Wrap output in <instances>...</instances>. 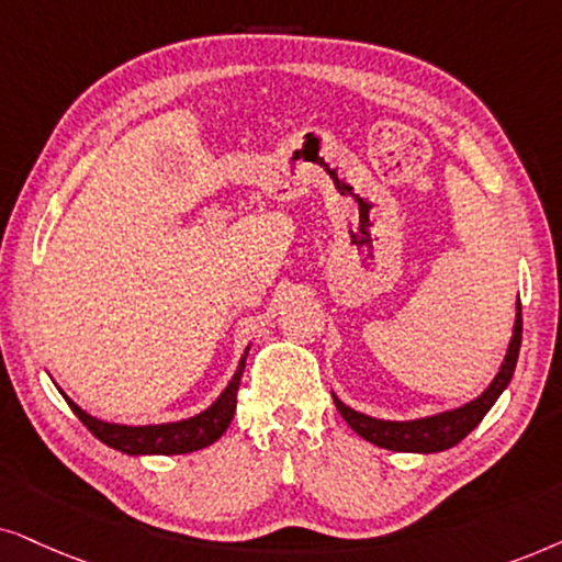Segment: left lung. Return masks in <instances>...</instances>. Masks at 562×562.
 Segmentation results:
<instances>
[{
  "label": "left lung",
  "mask_w": 562,
  "mask_h": 562,
  "mask_svg": "<svg viewBox=\"0 0 562 562\" xmlns=\"http://www.w3.org/2000/svg\"><path fill=\"white\" fill-rule=\"evenodd\" d=\"M519 347H521V305L516 303L512 341H508L506 357L504 362H501L498 375L491 380V385L485 387L477 398L465 403V406L442 411V414L424 416V418H411V422H385V418L359 414V411L344 406L336 395H334V403L336 408H339V414L344 416V422H347L359 437L368 439L372 445L383 447V450L422 452V454L450 450V447L462 442V439H465L468 434L483 422V416L488 414L493 403L498 401V395L506 391L508 383H512L516 359H519Z\"/></svg>",
  "instance_id": "1"
}]
</instances>
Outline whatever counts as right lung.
<instances>
[{
  "mask_svg": "<svg viewBox=\"0 0 562 562\" xmlns=\"http://www.w3.org/2000/svg\"><path fill=\"white\" fill-rule=\"evenodd\" d=\"M246 347L241 362L234 372V378L228 380L226 391L215 398L213 406L200 411L198 416L182 418V422L171 424H146V426H128V424H110L100 422V418L89 416L85 408H79L69 395H64L66 403L74 414L79 416V422L94 434L100 442H104L112 450L125 452V454H187L194 450H203V447L213 445L215 439L223 437V431L228 429L231 418L236 414V393L238 383H241V372L246 364Z\"/></svg>",
  "mask_w": 562,
  "mask_h": 562,
  "instance_id": "obj_1",
  "label": "right lung"
}]
</instances>
